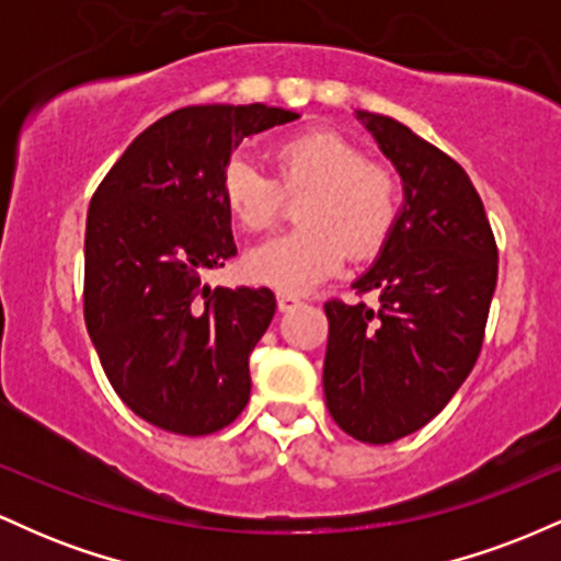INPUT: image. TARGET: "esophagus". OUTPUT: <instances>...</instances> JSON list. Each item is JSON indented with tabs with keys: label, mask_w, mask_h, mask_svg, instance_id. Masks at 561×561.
<instances>
[{
	"label": "esophagus",
	"mask_w": 561,
	"mask_h": 561,
	"mask_svg": "<svg viewBox=\"0 0 561 561\" xmlns=\"http://www.w3.org/2000/svg\"><path fill=\"white\" fill-rule=\"evenodd\" d=\"M276 306H279V311H293L295 306H300V298L293 293H279L276 295Z\"/></svg>",
	"instance_id": "1"
}]
</instances>
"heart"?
I'll list each match as a JSON object with an SVG mask.
<instances>
[{"instance_id":"1","label":"heart","mask_w":561,"mask_h":561,"mask_svg":"<svg viewBox=\"0 0 561 561\" xmlns=\"http://www.w3.org/2000/svg\"><path fill=\"white\" fill-rule=\"evenodd\" d=\"M276 179L253 160L231 158L221 197L244 231H266L285 214L287 197L308 195L300 227L250 250L244 268L255 282L302 293L340 272L347 250L369 259L382 250L401 216V182L390 165L366 160L362 145L334 128H306L272 147Z\"/></svg>"}]
</instances>
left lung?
Returning <instances> with one entry per match:
<instances>
[{"label": "left lung", "mask_w": 561, "mask_h": 561, "mask_svg": "<svg viewBox=\"0 0 561 561\" xmlns=\"http://www.w3.org/2000/svg\"><path fill=\"white\" fill-rule=\"evenodd\" d=\"M403 179V208L375 266L353 282L375 306L327 300L324 398L340 430L371 446L440 414L480 356L499 248L469 176L385 115L358 113Z\"/></svg>", "instance_id": "left-lung-1"}]
</instances>
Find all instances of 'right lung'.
Returning a JSON list of instances; mask_svg holds the SVG:
<instances>
[{"mask_svg": "<svg viewBox=\"0 0 561 561\" xmlns=\"http://www.w3.org/2000/svg\"><path fill=\"white\" fill-rule=\"evenodd\" d=\"M295 118L261 102L173 111L126 147L89 203V337L121 401L165 433H218L250 401L248 358L274 293L205 276L237 255L221 197L231 150Z\"/></svg>", "mask_w": 561, "mask_h": 561, "instance_id": "add662e5", "label": "right lung"}]
</instances>
